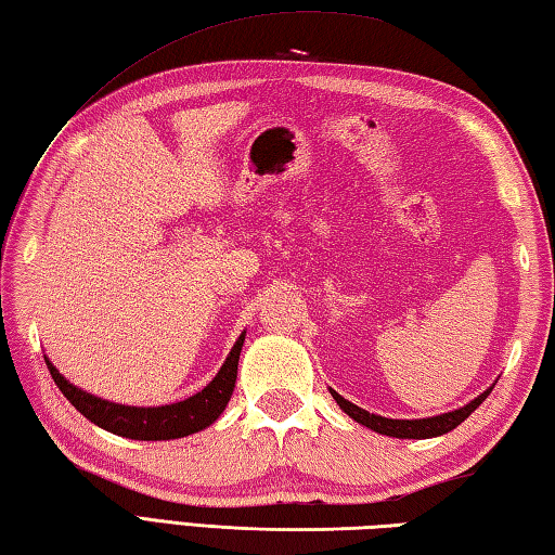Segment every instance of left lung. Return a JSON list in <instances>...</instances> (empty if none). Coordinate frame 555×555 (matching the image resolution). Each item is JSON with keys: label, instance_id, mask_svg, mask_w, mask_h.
<instances>
[{"label": "left lung", "instance_id": "8db88e82", "mask_svg": "<svg viewBox=\"0 0 555 555\" xmlns=\"http://www.w3.org/2000/svg\"><path fill=\"white\" fill-rule=\"evenodd\" d=\"M491 388H487L485 393L475 398L473 403H467L465 408H457L453 412H446V415H436V417H427V420H388V417L372 415V412L352 405L350 400L338 396L334 388H332V396L340 405V410L346 412V415H350L352 420L364 424V427H370L374 431L386 434V436H396V439H431V436L448 434L451 429H455L460 422H465L481 403H485V398L491 393Z\"/></svg>", "mask_w": 555, "mask_h": 555}]
</instances>
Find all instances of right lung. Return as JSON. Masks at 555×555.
I'll return each instance as SVG.
<instances>
[{
    "label": "right lung",
    "mask_w": 555,
    "mask_h": 555,
    "mask_svg": "<svg viewBox=\"0 0 555 555\" xmlns=\"http://www.w3.org/2000/svg\"><path fill=\"white\" fill-rule=\"evenodd\" d=\"M243 340H245V334H241V338L235 340V346L229 352L227 362L221 364L219 374L203 388V391L181 400V403H171L162 408H131V405L109 403V400H102L98 396L80 391V388L66 382L64 376L56 372V367L50 360L44 358V362L54 384L59 386V391L66 396L68 403L74 405L80 415H86L90 422H95L98 427L107 429L112 434L126 436V439L167 441V439H181V436L205 429L221 415L233 393Z\"/></svg>",
    "instance_id": "1"
}]
</instances>
